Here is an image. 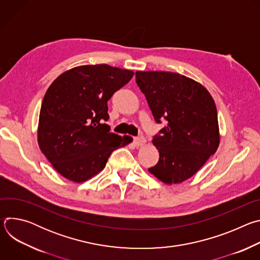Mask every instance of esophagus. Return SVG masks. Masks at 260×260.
I'll return each instance as SVG.
<instances>
[{
	"mask_svg": "<svg viewBox=\"0 0 260 260\" xmlns=\"http://www.w3.org/2000/svg\"><path fill=\"white\" fill-rule=\"evenodd\" d=\"M145 143H146V139L144 137H137L134 139V145L137 147L143 146L145 145Z\"/></svg>",
	"mask_w": 260,
	"mask_h": 260,
	"instance_id": "esophagus-1",
	"label": "esophagus"
}]
</instances>
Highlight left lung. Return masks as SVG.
<instances>
[{"label":"left lung","instance_id":"1","mask_svg":"<svg viewBox=\"0 0 260 260\" xmlns=\"http://www.w3.org/2000/svg\"><path fill=\"white\" fill-rule=\"evenodd\" d=\"M136 82L155 121H168L152 140L159 159L148 171L169 185L189 179L220 143L212 95L201 83L173 72L137 71Z\"/></svg>","mask_w":260,"mask_h":260}]
</instances>
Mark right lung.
Returning <instances> with one entry per match:
<instances>
[{
    "label": "right lung",
    "mask_w": 260,
    "mask_h": 260,
    "mask_svg": "<svg viewBox=\"0 0 260 260\" xmlns=\"http://www.w3.org/2000/svg\"><path fill=\"white\" fill-rule=\"evenodd\" d=\"M134 72L86 64L63 72L48 87L40 110L38 144L62 177L76 183L100 173L117 148L133 141L110 133L108 101Z\"/></svg>",
    "instance_id": "obj_1"
}]
</instances>
